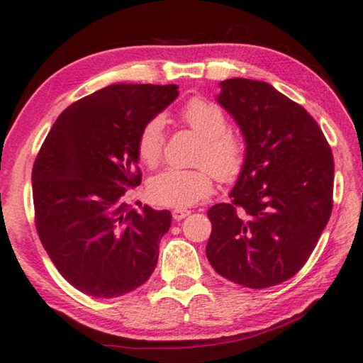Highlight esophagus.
<instances>
[{
	"label": "esophagus",
	"instance_id": "1",
	"mask_svg": "<svg viewBox=\"0 0 363 363\" xmlns=\"http://www.w3.org/2000/svg\"><path fill=\"white\" fill-rule=\"evenodd\" d=\"M190 214V210H187V208H176V210H173V218L176 220H181L186 216H189Z\"/></svg>",
	"mask_w": 363,
	"mask_h": 363
}]
</instances>
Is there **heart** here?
<instances>
[{"mask_svg": "<svg viewBox=\"0 0 363 363\" xmlns=\"http://www.w3.org/2000/svg\"><path fill=\"white\" fill-rule=\"evenodd\" d=\"M181 121L196 136L201 145L196 152L195 169H164L149 181L150 199L155 203L184 208L203 201L213 192V174L220 182H233L247 164V140L229 130L224 110L206 99L189 101L181 110ZM164 121L162 116L149 120L138 138V155L149 168H155L163 157Z\"/></svg>", "mask_w": 363, "mask_h": 363, "instance_id": "1", "label": "heart"}]
</instances>
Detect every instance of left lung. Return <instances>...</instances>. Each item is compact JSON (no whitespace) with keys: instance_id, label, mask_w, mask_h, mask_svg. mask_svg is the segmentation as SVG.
Segmentation results:
<instances>
[{"instance_id":"8db88e82","label":"left lung","mask_w":363,"mask_h":363,"mask_svg":"<svg viewBox=\"0 0 363 363\" xmlns=\"http://www.w3.org/2000/svg\"><path fill=\"white\" fill-rule=\"evenodd\" d=\"M218 102L247 140V164L229 203L210 208L206 257L233 284L291 279L309 259L333 208V153L317 121L272 84L220 82Z\"/></svg>"}]
</instances>
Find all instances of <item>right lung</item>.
Instances as JSON below:
<instances>
[{"mask_svg": "<svg viewBox=\"0 0 363 363\" xmlns=\"http://www.w3.org/2000/svg\"><path fill=\"white\" fill-rule=\"evenodd\" d=\"M176 84H110L73 102L54 123L32 171L35 224L48 256L77 290L118 298L153 272L171 213L123 195L140 184L138 138L167 108Z\"/></svg>", "mask_w": 363, "mask_h": 363, "instance_id": "obj_1", "label": "right lung"}]
</instances>
